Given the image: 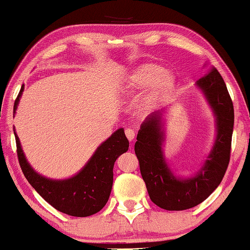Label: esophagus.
I'll use <instances>...</instances> for the list:
<instances>
[{
    "instance_id": "34e87169",
    "label": "esophagus",
    "mask_w": 250,
    "mask_h": 250,
    "mask_svg": "<svg viewBox=\"0 0 250 250\" xmlns=\"http://www.w3.org/2000/svg\"><path fill=\"white\" fill-rule=\"evenodd\" d=\"M125 135L126 137L128 138L129 142L134 141V138H135V130L132 129V128H126L125 129Z\"/></svg>"
}]
</instances>
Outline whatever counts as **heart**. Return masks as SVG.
I'll use <instances>...</instances> for the list:
<instances>
[{
	"label": "heart",
	"mask_w": 250,
	"mask_h": 250,
	"mask_svg": "<svg viewBox=\"0 0 250 250\" xmlns=\"http://www.w3.org/2000/svg\"><path fill=\"white\" fill-rule=\"evenodd\" d=\"M147 89V102L163 101L173 93L175 79L171 72L163 70L156 63H144L130 74L125 83V90L128 94Z\"/></svg>",
	"instance_id": "b5f03b06"
}]
</instances>
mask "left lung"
<instances>
[{
    "instance_id": "left-lung-1",
    "label": "left lung",
    "mask_w": 250,
    "mask_h": 250,
    "mask_svg": "<svg viewBox=\"0 0 250 250\" xmlns=\"http://www.w3.org/2000/svg\"><path fill=\"white\" fill-rule=\"evenodd\" d=\"M197 85L213 108L218 129L209 160L197 175L180 180L167 167L162 153L163 133L160 128L159 113L152 115L142 125L134 147L149 199L168 211L190 209L205 201L222 181L230 161L235 114L227 86L214 67H210Z\"/></svg>"
}]
</instances>
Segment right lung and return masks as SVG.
Here are the masks:
<instances>
[{
    "mask_svg": "<svg viewBox=\"0 0 250 250\" xmlns=\"http://www.w3.org/2000/svg\"><path fill=\"white\" fill-rule=\"evenodd\" d=\"M23 91L14 102L15 113ZM17 153L23 174L38 193L60 212L74 217H88L101 211L108 201L113 187V167L118 156L128 149V140L120 128L97 148L86 167L74 178L50 180L34 172L23 154L17 134Z\"/></svg>",
    "mask_w": 250,
    "mask_h": 250,
    "instance_id": "add662e5",
    "label": "right lung"
}]
</instances>
